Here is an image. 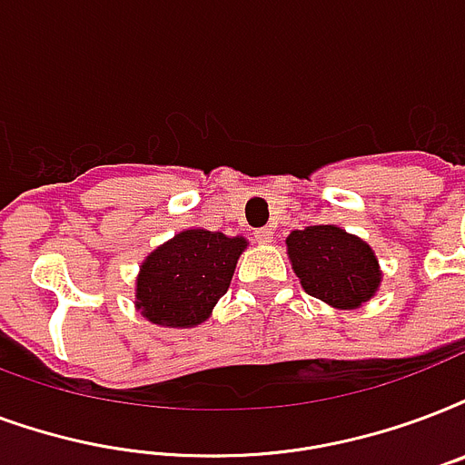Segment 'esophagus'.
<instances>
[{
	"label": "esophagus",
	"mask_w": 465,
	"mask_h": 465,
	"mask_svg": "<svg viewBox=\"0 0 465 465\" xmlns=\"http://www.w3.org/2000/svg\"><path fill=\"white\" fill-rule=\"evenodd\" d=\"M272 229H268V226H263V229H258L256 233H253V236H256V241L258 243H271L272 241Z\"/></svg>",
	"instance_id": "34e87169"
}]
</instances>
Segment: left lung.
Segmentation results:
<instances>
[{"instance_id": "left-lung-1", "label": "left lung", "mask_w": 465, "mask_h": 465, "mask_svg": "<svg viewBox=\"0 0 465 465\" xmlns=\"http://www.w3.org/2000/svg\"><path fill=\"white\" fill-rule=\"evenodd\" d=\"M288 253L304 292L339 310L361 307L381 285L371 246L339 226L319 224L292 232Z\"/></svg>"}]
</instances>
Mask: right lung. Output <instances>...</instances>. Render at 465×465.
Returning a JSON list of instances; mask_svg holds the SVG:
<instances>
[{
    "label": "right lung",
    "instance_id": "1",
    "mask_svg": "<svg viewBox=\"0 0 465 465\" xmlns=\"http://www.w3.org/2000/svg\"><path fill=\"white\" fill-rule=\"evenodd\" d=\"M246 239L187 229L155 248L141 265L136 307L163 327H194L209 317L232 282Z\"/></svg>",
    "mask_w": 465,
    "mask_h": 465
}]
</instances>
